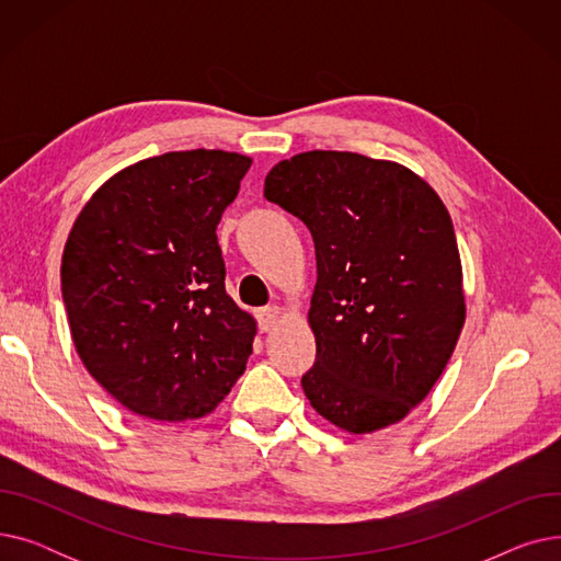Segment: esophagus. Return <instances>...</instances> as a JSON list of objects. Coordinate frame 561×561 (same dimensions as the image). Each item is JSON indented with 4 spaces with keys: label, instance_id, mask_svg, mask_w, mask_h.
<instances>
[{
    "label": "esophagus",
    "instance_id": "34e87169",
    "mask_svg": "<svg viewBox=\"0 0 561 561\" xmlns=\"http://www.w3.org/2000/svg\"><path fill=\"white\" fill-rule=\"evenodd\" d=\"M256 318H259V330L261 332H271V330H275V325H277L279 318H282V309L277 305L259 309Z\"/></svg>",
    "mask_w": 561,
    "mask_h": 561
}]
</instances>
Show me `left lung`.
Wrapping results in <instances>:
<instances>
[{
	"mask_svg": "<svg viewBox=\"0 0 561 561\" xmlns=\"http://www.w3.org/2000/svg\"><path fill=\"white\" fill-rule=\"evenodd\" d=\"M263 195L313 236L311 407L350 434L400 423L436 385L466 320L446 204L396 161L334 150L279 161Z\"/></svg>",
	"mask_w": 561,
	"mask_h": 561,
	"instance_id": "left-lung-1",
	"label": "left lung"
}]
</instances>
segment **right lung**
Here are the masks:
<instances>
[{
  "label": "right lung",
  "mask_w": 561,
  "mask_h": 561,
  "mask_svg": "<svg viewBox=\"0 0 561 561\" xmlns=\"http://www.w3.org/2000/svg\"><path fill=\"white\" fill-rule=\"evenodd\" d=\"M250 165L222 150L138 161L70 229L61 290L77 355L142 419L211 414L252 355L256 320L227 296L216 236Z\"/></svg>",
  "instance_id": "right-lung-1"
}]
</instances>
